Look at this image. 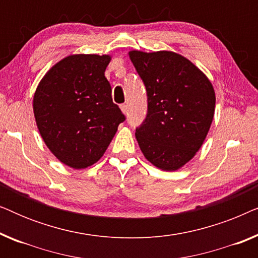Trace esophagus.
<instances>
[{"instance_id":"obj_1","label":"esophagus","mask_w":258,"mask_h":258,"mask_svg":"<svg viewBox=\"0 0 258 258\" xmlns=\"http://www.w3.org/2000/svg\"><path fill=\"white\" fill-rule=\"evenodd\" d=\"M121 110H122V112H123V114H128V105H126V104H121Z\"/></svg>"}]
</instances>
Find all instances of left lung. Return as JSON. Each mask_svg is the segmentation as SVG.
Returning a JSON list of instances; mask_svg holds the SVG:
<instances>
[{"mask_svg":"<svg viewBox=\"0 0 258 258\" xmlns=\"http://www.w3.org/2000/svg\"><path fill=\"white\" fill-rule=\"evenodd\" d=\"M146 86L148 111L136 139L149 162L177 170L199 151L213 122L215 91L189 59L171 51H130Z\"/></svg>","mask_w":258,"mask_h":258,"instance_id":"left-lung-1","label":"left lung"}]
</instances>
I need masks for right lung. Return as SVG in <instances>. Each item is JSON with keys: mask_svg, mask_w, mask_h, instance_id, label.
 Returning <instances> with one entry per match:
<instances>
[{"mask_svg": "<svg viewBox=\"0 0 258 258\" xmlns=\"http://www.w3.org/2000/svg\"><path fill=\"white\" fill-rule=\"evenodd\" d=\"M108 55H72L52 67L34 95V115L44 143L62 163L90 167L103 156L119 123L104 72Z\"/></svg>", "mask_w": 258, "mask_h": 258, "instance_id": "right-lung-1", "label": "right lung"}]
</instances>
